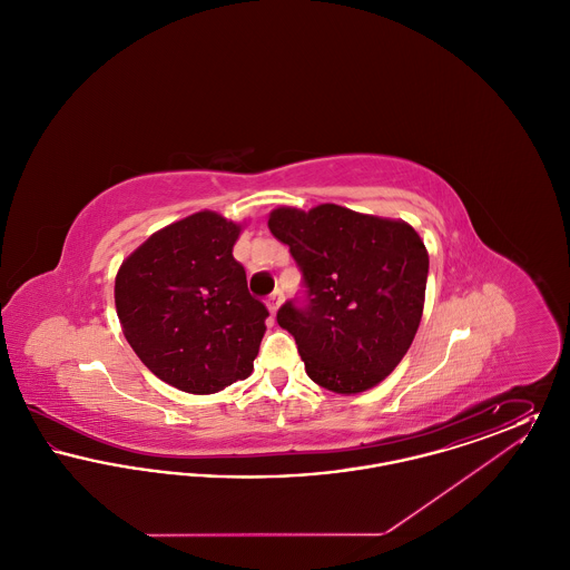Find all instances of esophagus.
Returning <instances> with one entry per match:
<instances>
[{
    "label": "esophagus",
    "mask_w": 570,
    "mask_h": 570,
    "mask_svg": "<svg viewBox=\"0 0 570 570\" xmlns=\"http://www.w3.org/2000/svg\"><path fill=\"white\" fill-rule=\"evenodd\" d=\"M282 301H284V295L279 293V291H275L269 301H267V307H269V312H272V316L277 314V309H279V305H282Z\"/></svg>",
    "instance_id": "obj_1"
}]
</instances>
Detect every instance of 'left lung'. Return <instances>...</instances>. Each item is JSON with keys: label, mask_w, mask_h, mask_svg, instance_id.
<instances>
[{"label": "left lung", "mask_w": 570, "mask_h": 570, "mask_svg": "<svg viewBox=\"0 0 570 570\" xmlns=\"http://www.w3.org/2000/svg\"><path fill=\"white\" fill-rule=\"evenodd\" d=\"M267 224L307 286L305 307L277 312L307 376L340 395L376 386L400 365L423 316L430 254L419 233L404 219L333 203L277 207Z\"/></svg>", "instance_id": "obj_1"}]
</instances>
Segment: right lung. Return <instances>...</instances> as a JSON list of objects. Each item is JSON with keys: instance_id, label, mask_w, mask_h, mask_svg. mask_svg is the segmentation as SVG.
I'll return each instance as SVG.
<instances>
[{"instance_id": "add662e5", "label": "right lung", "mask_w": 570, "mask_h": 570, "mask_svg": "<svg viewBox=\"0 0 570 570\" xmlns=\"http://www.w3.org/2000/svg\"><path fill=\"white\" fill-rule=\"evenodd\" d=\"M242 230L216 212L191 214L138 245L115 277L128 344L179 391L209 395L254 370L269 312L233 256Z\"/></svg>"}]
</instances>
